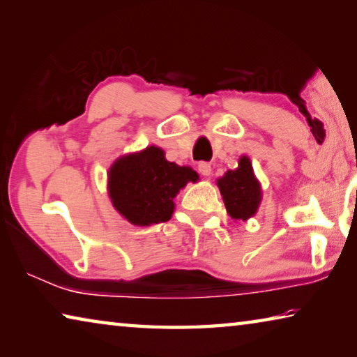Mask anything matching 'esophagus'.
<instances>
[{"label": "esophagus", "instance_id": "esophagus-1", "mask_svg": "<svg viewBox=\"0 0 357 357\" xmlns=\"http://www.w3.org/2000/svg\"><path fill=\"white\" fill-rule=\"evenodd\" d=\"M198 172H200L203 176H209V174H211V164H208V162H200V164H198Z\"/></svg>", "mask_w": 357, "mask_h": 357}]
</instances>
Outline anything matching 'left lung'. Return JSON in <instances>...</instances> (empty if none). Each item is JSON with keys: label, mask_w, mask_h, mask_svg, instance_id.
I'll list each match as a JSON object with an SVG mask.
<instances>
[{"label": "left lung", "mask_w": 357, "mask_h": 357, "mask_svg": "<svg viewBox=\"0 0 357 357\" xmlns=\"http://www.w3.org/2000/svg\"><path fill=\"white\" fill-rule=\"evenodd\" d=\"M223 203L228 214L236 220H247L255 215L261 202V187L253 173L252 162L247 155L239 159L236 170H228L217 179Z\"/></svg>", "instance_id": "1"}]
</instances>
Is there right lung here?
I'll use <instances>...</instances> for the list:
<instances>
[{
	"label": "right lung",
	"instance_id": "obj_1",
	"mask_svg": "<svg viewBox=\"0 0 357 357\" xmlns=\"http://www.w3.org/2000/svg\"><path fill=\"white\" fill-rule=\"evenodd\" d=\"M198 173L165 159L157 146L114 160L108 170V195L114 209L138 227L172 219L174 197L187 183H197Z\"/></svg>",
	"mask_w": 357,
	"mask_h": 357
}]
</instances>
